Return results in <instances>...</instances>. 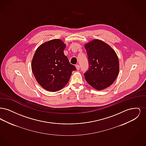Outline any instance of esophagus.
<instances>
[{"instance_id":"1","label":"esophagus","mask_w":146,"mask_h":146,"mask_svg":"<svg viewBox=\"0 0 146 146\" xmlns=\"http://www.w3.org/2000/svg\"><path fill=\"white\" fill-rule=\"evenodd\" d=\"M76 67L77 70H79V69H80V66L79 64H76Z\"/></svg>"}]
</instances>
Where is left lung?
<instances>
[{"label":"left lung","instance_id":"obj_1","mask_svg":"<svg viewBox=\"0 0 146 146\" xmlns=\"http://www.w3.org/2000/svg\"><path fill=\"white\" fill-rule=\"evenodd\" d=\"M89 69L84 74L85 80L98 90L114 83L118 76L119 63L114 50L104 42L95 39L85 45Z\"/></svg>","mask_w":146,"mask_h":146}]
</instances>
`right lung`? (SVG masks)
Returning a JSON list of instances; mask_svg holds the SVG:
<instances>
[{"label": "right lung", "instance_id": "obj_1", "mask_svg": "<svg viewBox=\"0 0 146 146\" xmlns=\"http://www.w3.org/2000/svg\"><path fill=\"white\" fill-rule=\"evenodd\" d=\"M66 45L60 39L45 42L36 49L32 70L37 82L44 89L56 92L68 83L72 72L76 70L63 51Z\"/></svg>", "mask_w": 146, "mask_h": 146}]
</instances>
